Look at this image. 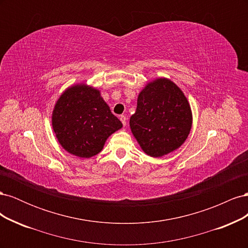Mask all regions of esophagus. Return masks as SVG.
I'll return each instance as SVG.
<instances>
[{
	"label": "esophagus",
	"instance_id": "obj_1",
	"mask_svg": "<svg viewBox=\"0 0 248 248\" xmlns=\"http://www.w3.org/2000/svg\"><path fill=\"white\" fill-rule=\"evenodd\" d=\"M120 120H121L123 126H126V117L125 116H120Z\"/></svg>",
	"mask_w": 248,
	"mask_h": 248
}]
</instances>
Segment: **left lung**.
<instances>
[{
  "mask_svg": "<svg viewBox=\"0 0 248 248\" xmlns=\"http://www.w3.org/2000/svg\"><path fill=\"white\" fill-rule=\"evenodd\" d=\"M129 124L142 151L161 157L178 149L188 137L192 124L190 106L176 84L157 78L139 94Z\"/></svg>",
  "mask_w": 248,
  "mask_h": 248,
  "instance_id": "8db88e82",
  "label": "left lung"
}]
</instances>
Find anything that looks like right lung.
<instances>
[{
  "label": "right lung",
  "mask_w": 248,
  "mask_h": 248,
  "mask_svg": "<svg viewBox=\"0 0 248 248\" xmlns=\"http://www.w3.org/2000/svg\"><path fill=\"white\" fill-rule=\"evenodd\" d=\"M51 122L61 146L81 158L98 154L110 134L122 128L98 90L84 84L70 87L60 96Z\"/></svg>",
  "instance_id": "right-lung-1"
}]
</instances>
